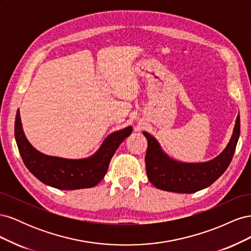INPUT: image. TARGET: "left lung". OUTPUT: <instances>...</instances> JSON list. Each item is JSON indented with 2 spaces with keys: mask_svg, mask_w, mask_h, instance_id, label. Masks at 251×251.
I'll use <instances>...</instances> for the list:
<instances>
[{
  "mask_svg": "<svg viewBox=\"0 0 251 251\" xmlns=\"http://www.w3.org/2000/svg\"><path fill=\"white\" fill-rule=\"evenodd\" d=\"M143 135L148 140L146 168L151 183L166 192L193 194L211 185L229 166L240 137V115L228 144L221 154L206 162L174 160L165 154L155 137L148 132H143Z\"/></svg>",
  "mask_w": 251,
  "mask_h": 251,
  "instance_id": "8db88e82",
  "label": "left lung"
}]
</instances>
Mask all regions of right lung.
<instances>
[{
	"label": "right lung",
	"mask_w": 251,
	"mask_h": 251,
	"mask_svg": "<svg viewBox=\"0 0 251 251\" xmlns=\"http://www.w3.org/2000/svg\"><path fill=\"white\" fill-rule=\"evenodd\" d=\"M132 126L111 133L92 156L67 159L48 156L34 149L23 131L20 110L14 124V136L26 168L43 183L63 191L93 187L103 179L116 150L131 135Z\"/></svg>",
	"instance_id": "add662e5"
}]
</instances>
